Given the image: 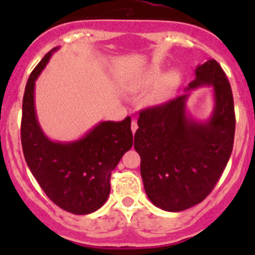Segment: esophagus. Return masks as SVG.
I'll return each mask as SVG.
<instances>
[{
  "label": "esophagus",
  "instance_id": "esophagus-1",
  "mask_svg": "<svg viewBox=\"0 0 255 255\" xmlns=\"http://www.w3.org/2000/svg\"><path fill=\"white\" fill-rule=\"evenodd\" d=\"M130 128H132V132H133V134H134V133L137 132V129H138L137 121H135V120L132 121V125H130Z\"/></svg>",
  "mask_w": 255,
  "mask_h": 255
}]
</instances>
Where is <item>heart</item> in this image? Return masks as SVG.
<instances>
[{
	"label": "heart",
	"mask_w": 255,
	"mask_h": 255,
	"mask_svg": "<svg viewBox=\"0 0 255 255\" xmlns=\"http://www.w3.org/2000/svg\"><path fill=\"white\" fill-rule=\"evenodd\" d=\"M180 82V75L175 71L169 73L164 76L160 70H153L146 76V85L148 86H155L159 84L156 89L155 96L158 100H165L170 96L176 89Z\"/></svg>",
	"instance_id": "1"
}]
</instances>
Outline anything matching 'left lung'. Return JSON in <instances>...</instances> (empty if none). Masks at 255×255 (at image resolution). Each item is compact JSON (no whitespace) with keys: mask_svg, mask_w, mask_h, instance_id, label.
<instances>
[{"mask_svg":"<svg viewBox=\"0 0 255 255\" xmlns=\"http://www.w3.org/2000/svg\"><path fill=\"white\" fill-rule=\"evenodd\" d=\"M212 86L215 107L206 123L186 112L189 91ZM185 94L140 111L134 149L146 196L156 207L180 212L204 201L222 175L235 140L233 95L215 59L199 65Z\"/></svg>","mask_w":255,"mask_h":255,"instance_id":"left-lung-1","label":"left lung"}]
</instances>
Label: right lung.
Wrapping results in <instances>:
<instances>
[{
    "instance_id": "1",
    "label": "right lung",
    "mask_w": 255,
    "mask_h": 255,
    "mask_svg": "<svg viewBox=\"0 0 255 255\" xmlns=\"http://www.w3.org/2000/svg\"><path fill=\"white\" fill-rule=\"evenodd\" d=\"M45 54L25 85L20 140L29 170L45 195L74 215L99 210L110 195L111 173L133 145L130 117L121 122L104 121L74 142H54L40 128L34 106V85L48 64Z\"/></svg>"
}]
</instances>
